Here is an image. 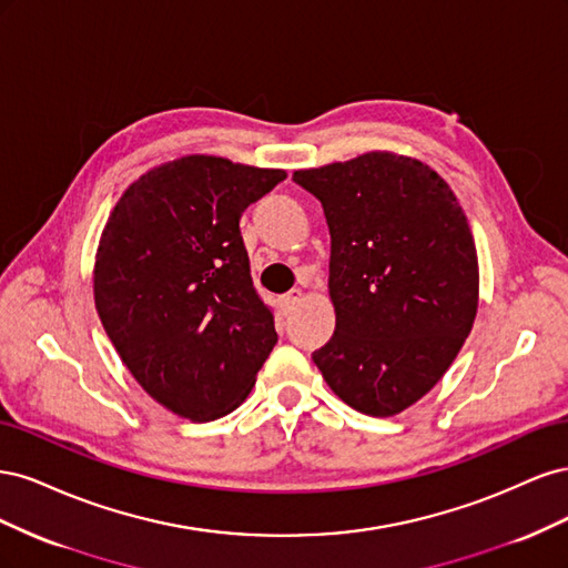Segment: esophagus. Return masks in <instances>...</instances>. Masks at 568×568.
<instances>
[{
	"instance_id": "34e87169",
	"label": "esophagus",
	"mask_w": 568,
	"mask_h": 568,
	"mask_svg": "<svg viewBox=\"0 0 568 568\" xmlns=\"http://www.w3.org/2000/svg\"><path fill=\"white\" fill-rule=\"evenodd\" d=\"M280 301H282V307H284V311H286V313H291V311H294V307L303 301V291H301V288H291L288 294H284Z\"/></svg>"
}]
</instances>
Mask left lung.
I'll use <instances>...</instances> for the list:
<instances>
[{
  "label": "left lung",
  "mask_w": 568,
  "mask_h": 568,
  "mask_svg": "<svg viewBox=\"0 0 568 568\" xmlns=\"http://www.w3.org/2000/svg\"><path fill=\"white\" fill-rule=\"evenodd\" d=\"M332 234L334 336L313 353L353 409L393 417L448 372L478 307V257L436 170L390 151L296 170Z\"/></svg>",
  "instance_id": "1"
}]
</instances>
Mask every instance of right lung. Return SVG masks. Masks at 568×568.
I'll use <instances>...</instances> for the list:
<instances>
[{
    "instance_id": "right-lung-1",
    "label": "right lung",
    "mask_w": 568,
    "mask_h": 568,
    "mask_svg": "<svg viewBox=\"0 0 568 568\" xmlns=\"http://www.w3.org/2000/svg\"><path fill=\"white\" fill-rule=\"evenodd\" d=\"M284 178L182 156L132 182L101 232L99 320L136 384L184 419L213 422L242 405L277 343L239 220Z\"/></svg>"
}]
</instances>
